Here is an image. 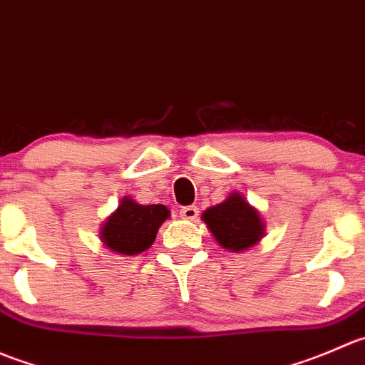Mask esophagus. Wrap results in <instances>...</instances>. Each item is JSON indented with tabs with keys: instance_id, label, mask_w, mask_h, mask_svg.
<instances>
[{
	"instance_id": "1",
	"label": "esophagus",
	"mask_w": 365,
	"mask_h": 365,
	"mask_svg": "<svg viewBox=\"0 0 365 365\" xmlns=\"http://www.w3.org/2000/svg\"><path fill=\"white\" fill-rule=\"evenodd\" d=\"M179 215H181L182 220H195L198 216V207L197 205H184Z\"/></svg>"
}]
</instances>
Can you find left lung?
Masks as SVG:
<instances>
[{"label": "left lung", "mask_w": 365, "mask_h": 365, "mask_svg": "<svg viewBox=\"0 0 365 365\" xmlns=\"http://www.w3.org/2000/svg\"><path fill=\"white\" fill-rule=\"evenodd\" d=\"M202 220L220 247L230 252L248 250L264 236L261 215L240 191L230 193L222 204L205 209Z\"/></svg>", "instance_id": "obj_1"}]
</instances>
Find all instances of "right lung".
I'll return each mask as SVG.
<instances>
[{"instance_id": "obj_1", "label": "right lung", "mask_w": 365, "mask_h": 365, "mask_svg": "<svg viewBox=\"0 0 365 365\" xmlns=\"http://www.w3.org/2000/svg\"><path fill=\"white\" fill-rule=\"evenodd\" d=\"M168 216L167 205H142L131 197H124L117 211L101 227V241L115 254H142L154 243L158 229Z\"/></svg>"}]
</instances>
